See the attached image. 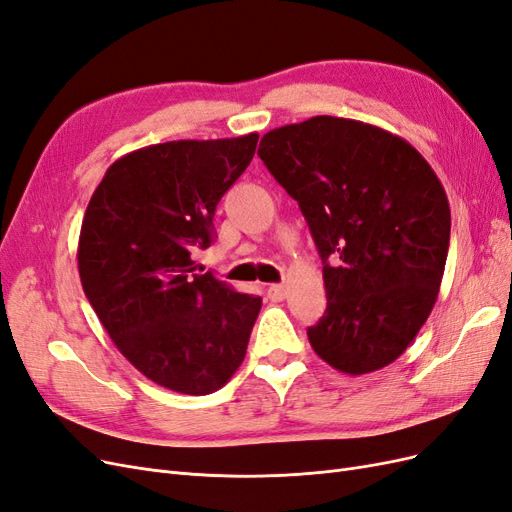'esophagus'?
<instances>
[{
	"instance_id": "34e87169",
	"label": "esophagus",
	"mask_w": 512,
	"mask_h": 512,
	"mask_svg": "<svg viewBox=\"0 0 512 512\" xmlns=\"http://www.w3.org/2000/svg\"><path fill=\"white\" fill-rule=\"evenodd\" d=\"M267 297L273 301V303H280L286 299V288L282 284H271L267 288Z\"/></svg>"
}]
</instances>
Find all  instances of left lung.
<instances>
[{
    "mask_svg": "<svg viewBox=\"0 0 512 512\" xmlns=\"http://www.w3.org/2000/svg\"><path fill=\"white\" fill-rule=\"evenodd\" d=\"M258 156L299 203L324 262L314 352L350 376L393 363L440 292L451 241L440 179L401 136L331 115L267 132Z\"/></svg>",
    "mask_w": 512,
    "mask_h": 512,
    "instance_id": "obj_1",
    "label": "left lung"
}]
</instances>
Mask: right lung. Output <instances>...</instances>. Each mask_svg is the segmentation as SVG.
<instances>
[{
  "instance_id": "right-lung-1",
  "label": "right lung",
  "mask_w": 512,
  "mask_h": 512,
  "mask_svg": "<svg viewBox=\"0 0 512 512\" xmlns=\"http://www.w3.org/2000/svg\"><path fill=\"white\" fill-rule=\"evenodd\" d=\"M258 134L170 141L108 166L79 237L87 299L117 350L164 389L209 395L245 359L262 299L200 273L192 254L213 243V215Z\"/></svg>"
}]
</instances>
